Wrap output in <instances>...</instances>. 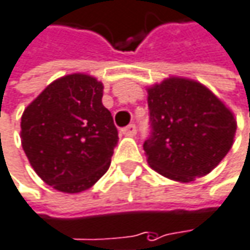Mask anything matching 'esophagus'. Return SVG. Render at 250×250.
Instances as JSON below:
<instances>
[{
    "label": "esophagus",
    "instance_id": "esophagus-1",
    "mask_svg": "<svg viewBox=\"0 0 250 250\" xmlns=\"http://www.w3.org/2000/svg\"><path fill=\"white\" fill-rule=\"evenodd\" d=\"M122 131H123V134H125V136H134L137 133V127H136V125H125Z\"/></svg>",
    "mask_w": 250,
    "mask_h": 250
}]
</instances>
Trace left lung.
Wrapping results in <instances>:
<instances>
[{
  "mask_svg": "<svg viewBox=\"0 0 250 250\" xmlns=\"http://www.w3.org/2000/svg\"><path fill=\"white\" fill-rule=\"evenodd\" d=\"M148 165L165 177L190 182L212 171L233 145V114L205 85L165 80L148 90Z\"/></svg>",
  "mask_w": 250,
  "mask_h": 250,
  "instance_id": "obj_1",
  "label": "left lung"
}]
</instances>
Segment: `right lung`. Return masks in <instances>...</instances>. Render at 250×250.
<instances>
[{
	"mask_svg": "<svg viewBox=\"0 0 250 250\" xmlns=\"http://www.w3.org/2000/svg\"><path fill=\"white\" fill-rule=\"evenodd\" d=\"M102 97V83L71 74L24 110L22 148L35 173L60 192H83L110 167L119 131Z\"/></svg>",
	"mask_w": 250,
	"mask_h": 250,
	"instance_id": "add662e5",
	"label": "right lung"
}]
</instances>
